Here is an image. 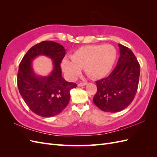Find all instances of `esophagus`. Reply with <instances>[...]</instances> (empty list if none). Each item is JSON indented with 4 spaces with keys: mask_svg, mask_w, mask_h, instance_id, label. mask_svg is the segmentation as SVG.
Masks as SVG:
<instances>
[{
    "mask_svg": "<svg viewBox=\"0 0 157 157\" xmlns=\"http://www.w3.org/2000/svg\"><path fill=\"white\" fill-rule=\"evenodd\" d=\"M87 84V82H80L78 86H86V85Z\"/></svg>",
    "mask_w": 157,
    "mask_h": 157,
    "instance_id": "obj_1",
    "label": "esophagus"
}]
</instances>
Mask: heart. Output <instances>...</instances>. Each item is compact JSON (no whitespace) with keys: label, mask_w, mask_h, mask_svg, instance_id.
Here are the masks:
<instances>
[{"label":"heart","mask_w":157,"mask_h":157,"mask_svg":"<svg viewBox=\"0 0 157 157\" xmlns=\"http://www.w3.org/2000/svg\"><path fill=\"white\" fill-rule=\"evenodd\" d=\"M117 56L116 48L111 44L84 46L76 50L71 59H64L61 69L70 79L78 76L83 67L89 77L102 78L112 69Z\"/></svg>","instance_id":"obj_1"}]
</instances>
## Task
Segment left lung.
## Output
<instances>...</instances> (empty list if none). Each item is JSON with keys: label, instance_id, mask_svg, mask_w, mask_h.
Returning a JSON list of instances; mask_svg holds the SVG:
<instances>
[{"label": "left lung", "instance_id": "left-lung-1", "mask_svg": "<svg viewBox=\"0 0 157 157\" xmlns=\"http://www.w3.org/2000/svg\"><path fill=\"white\" fill-rule=\"evenodd\" d=\"M120 58L117 67L107 77L96 81L97 92L93 101L105 112L116 113L127 107L134 99L138 87L140 66L134 54L118 44Z\"/></svg>", "mask_w": 157, "mask_h": 157}]
</instances>
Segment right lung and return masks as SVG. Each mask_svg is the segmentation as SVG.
I'll return each mask as SVG.
<instances>
[{
    "instance_id": "1",
    "label": "right lung",
    "mask_w": 157,
    "mask_h": 157,
    "mask_svg": "<svg viewBox=\"0 0 157 157\" xmlns=\"http://www.w3.org/2000/svg\"><path fill=\"white\" fill-rule=\"evenodd\" d=\"M65 54V49L61 44L50 40L42 41L27 51L19 65V92L31 110L40 117L59 114L69 102L70 90L77 86L67 82L61 76L60 64ZM40 55L48 56L53 61L54 69L46 77L36 75L32 68V60Z\"/></svg>"
}]
</instances>
